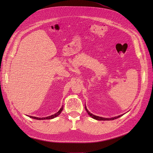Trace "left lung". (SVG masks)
I'll list each match as a JSON object with an SVG mask.
<instances>
[{
  "label": "left lung",
  "instance_id": "obj_1",
  "mask_svg": "<svg viewBox=\"0 0 153 153\" xmlns=\"http://www.w3.org/2000/svg\"><path fill=\"white\" fill-rule=\"evenodd\" d=\"M85 110H86V111H87V114H89V115H90V116H91L92 118H93V119H96V120H98V121H111V120H114V119H117V118H119V117H121V116H123V115H124V114H122V115H118V116H117V117H111V118H105V117H102L97 116V115H94V114H92V113H91V112H89V111L87 110V106H86L85 105Z\"/></svg>",
  "mask_w": 153,
  "mask_h": 153
}]
</instances>
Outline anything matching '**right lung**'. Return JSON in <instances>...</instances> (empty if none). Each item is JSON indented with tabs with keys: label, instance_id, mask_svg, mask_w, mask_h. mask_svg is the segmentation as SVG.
<instances>
[{
	"label": "right lung",
	"instance_id": "1",
	"mask_svg": "<svg viewBox=\"0 0 153 153\" xmlns=\"http://www.w3.org/2000/svg\"><path fill=\"white\" fill-rule=\"evenodd\" d=\"M63 105L62 106V107L60 108V110L58 111V112H57V113H55V114H53V115H50V116H48V117H34V116H31V115H29V117H30V118H32V119H37V120H45V119H53V118H55V117H57L58 115L61 113V112L62 111V110H63ZM27 116H28V115H27Z\"/></svg>",
	"mask_w": 153,
	"mask_h": 153
}]
</instances>
